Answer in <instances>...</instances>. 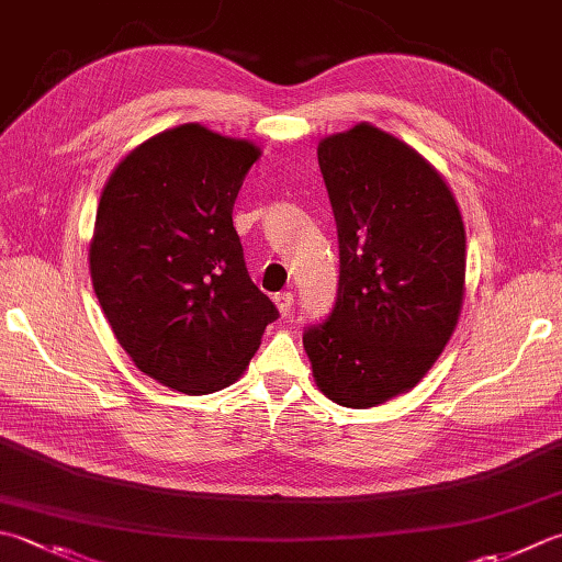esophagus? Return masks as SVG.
I'll return each mask as SVG.
<instances>
[{
	"label": "esophagus",
	"instance_id": "esophagus-1",
	"mask_svg": "<svg viewBox=\"0 0 562 562\" xmlns=\"http://www.w3.org/2000/svg\"><path fill=\"white\" fill-rule=\"evenodd\" d=\"M272 302H274V306H278V312L282 316H288L292 312V306H294V296L290 292H280V294L272 296Z\"/></svg>",
	"mask_w": 562,
	"mask_h": 562
}]
</instances>
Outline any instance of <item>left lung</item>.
I'll return each instance as SVG.
<instances>
[{"instance_id":"1","label":"left lung","mask_w":562,"mask_h":562,"mask_svg":"<svg viewBox=\"0 0 562 562\" xmlns=\"http://www.w3.org/2000/svg\"><path fill=\"white\" fill-rule=\"evenodd\" d=\"M338 228V296L304 334L316 387L368 409L414 390L458 326L465 224L446 178L409 143L360 121L318 140Z\"/></svg>"}]
</instances>
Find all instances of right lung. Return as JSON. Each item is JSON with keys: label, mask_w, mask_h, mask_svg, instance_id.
Segmentation results:
<instances>
[{"label": "right lung", "mask_w": 562, "mask_h": 562, "mask_svg": "<svg viewBox=\"0 0 562 562\" xmlns=\"http://www.w3.org/2000/svg\"><path fill=\"white\" fill-rule=\"evenodd\" d=\"M260 153L202 124L165 128L119 160L99 196L97 300L134 366L182 394L234 384L278 318L231 218Z\"/></svg>", "instance_id": "obj_1"}]
</instances>
